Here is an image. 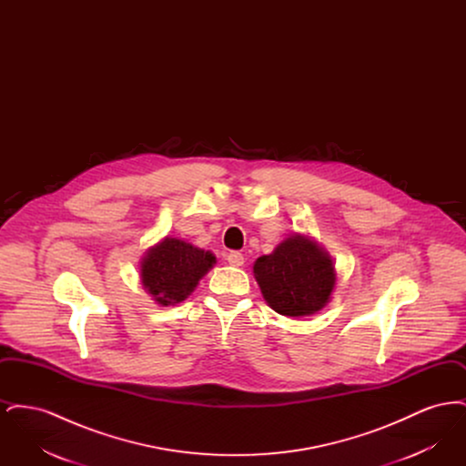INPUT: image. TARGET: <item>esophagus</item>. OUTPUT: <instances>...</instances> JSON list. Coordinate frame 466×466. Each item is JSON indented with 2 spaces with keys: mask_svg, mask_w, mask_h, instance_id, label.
Segmentation results:
<instances>
[{
  "mask_svg": "<svg viewBox=\"0 0 466 466\" xmlns=\"http://www.w3.org/2000/svg\"><path fill=\"white\" fill-rule=\"evenodd\" d=\"M227 260H228L230 266L241 267L244 264L243 253H239V251H230V253L227 255Z\"/></svg>",
  "mask_w": 466,
  "mask_h": 466,
  "instance_id": "34e87169",
  "label": "esophagus"
}]
</instances>
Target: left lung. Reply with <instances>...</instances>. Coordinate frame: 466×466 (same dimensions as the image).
Returning a JSON list of instances; mask_svg holds the SVG:
<instances>
[{
  "label": "left lung",
  "instance_id": "1",
  "mask_svg": "<svg viewBox=\"0 0 466 466\" xmlns=\"http://www.w3.org/2000/svg\"><path fill=\"white\" fill-rule=\"evenodd\" d=\"M253 274L267 304L289 318L323 309L335 287L330 255L308 236H289L270 255L257 258Z\"/></svg>",
  "mask_w": 466,
  "mask_h": 466
}]
</instances>
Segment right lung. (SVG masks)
Masks as SVG:
<instances>
[{
  "mask_svg": "<svg viewBox=\"0 0 466 466\" xmlns=\"http://www.w3.org/2000/svg\"><path fill=\"white\" fill-rule=\"evenodd\" d=\"M217 264L211 251L177 238H164L141 258V283L160 306L183 302Z\"/></svg>",
  "mask_w": 466,
  "mask_h": 466,
  "instance_id": "add662e5",
  "label": "right lung"
}]
</instances>
